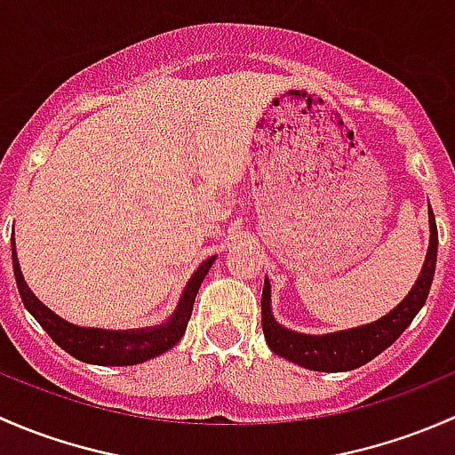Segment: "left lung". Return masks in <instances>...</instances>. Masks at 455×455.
Listing matches in <instances>:
<instances>
[{
    "mask_svg": "<svg viewBox=\"0 0 455 455\" xmlns=\"http://www.w3.org/2000/svg\"><path fill=\"white\" fill-rule=\"evenodd\" d=\"M435 257H438V228H435L434 211L429 206V246H427L425 264L405 299L371 323L325 334L297 332L277 323L270 308V282L266 277L264 291H261V328H264L266 343L275 355L306 370L347 371L361 368L380 352L387 350L423 308L431 282H434Z\"/></svg>",
    "mask_w": 455,
    "mask_h": 455,
    "instance_id": "8db88e82",
    "label": "left lung"
}]
</instances>
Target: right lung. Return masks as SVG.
Here are the masks:
<instances>
[{
  "mask_svg": "<svg viewBox=\"0 0 455 455\" xmlns=\"http://www.w3.org/2000/svg\"><path fill=\"white\" fill-rule=\"evenodd\" d=\"M213 261L215 255L202 261L198 268H196V273L191 275L185 291H182L176 310L163 323L134 330L85 328V325H76L61 319L48 306L36 299L35 292L26 283L24 275H21L15 249V233H12V270H15L17 288H20V295L26 310L39 321L41 328L52 337V341L59 347H63L75 359L92 365H136L172 350L180 341L182 334H185L191 310H194L196 295H198L202 282H204L206 273L213 266Z\"/></svg>",
  "mask_w": 455,
  "mask_h": 455,
  "instance_id": "obj_1",
  "label": "right lung"
}]
</instances>
